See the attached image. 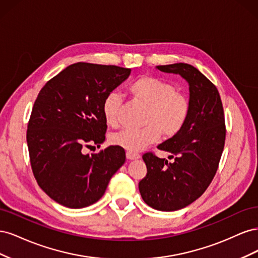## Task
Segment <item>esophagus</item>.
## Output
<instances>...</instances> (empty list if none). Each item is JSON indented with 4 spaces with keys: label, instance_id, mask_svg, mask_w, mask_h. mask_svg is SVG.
Returning <instances> with one entry per match:
<instances>
[{
    "label": "esophagus",
    "instance_id": "esophagus-1",
    "mask_svg": "<svg viewBox=\"0 0 258 258\" xmlns=\"http://www.w3.org/2000/svg\"><path fill=\"white\" fill-rule=\"evenodd\" d=\"M126 156H127V159H129V160H135V159L140 158V155L137 153H134V152H127Z\"/></svg>",
    "mask_w": 258,
    "mask_h": 258
}]
</instances>
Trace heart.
I'll use <instances>...</instances> for the list:
<instances>
[{
  "instance_id": "heart-1",
  "label": "heart",
  "mask_w": 258,
  "mask_h": 258,
  "mask_svg": "<svg viewBox=\"0 0 258 258\" xmlns=\"http://www.w3.org/2000/svg\"><path fill=\"white\" fill-rule=\"evenodd\" d=\"M135 100L146 106L142 129H127L112 138V143L129 152H139L157 142L160 136L172 138L184 127L189 116L190 102L184 93L176 91L170 82L159 77L143 75L129 85ZM121 97L115 91L108 92L102 101V113L108 126L119 122Z\"/></svg>"
}]
</instances>
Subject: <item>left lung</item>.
I'll list each match as a JSON object with an SVG mask.
<instances>
[{
    "label": "left lung",
    "mask_w": 258,
    "mask_h": 258,
    "mask_svg": "<svg viewBox=\"0 0 258 258\" xmlns=\"http://www.w3.org/2000/svg\"><path fill=\"white\" fill-rule=\"evenodd\" d=\"M157 69L188 83L190 111L183 129L157 146L172 154V162L153 153L143 155L147 173L139 190L151 208L176 211L197 200L212 182L225 145V117L218 90L199 70L187 63Z\"/></svg>",
    "instance_id": "1"
}]
</instances>
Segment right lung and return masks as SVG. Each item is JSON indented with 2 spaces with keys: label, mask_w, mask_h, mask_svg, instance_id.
<instances>
[{
  "label": "right lung",
  "mask_w": 258,
  "mask_h": 258,
  "mask_svg": "<svg viewBox=\"0 0 258 258\" xmlns=\"http://www.w3.org/2000/svg\"><path fill=\"white\" fill-rule=\"evenodd\" d=\"M130 72L77 62L38 93L27 130L31 168L38 186L59 205L81 209L95 204L126 161L124 150L117 145L91 155L82 150L104 142L102 101Z\"/></svg>",
  "instance_id": "1"
}]
</instances>
